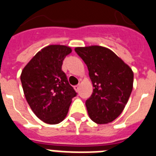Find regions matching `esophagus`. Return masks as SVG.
<instances>
[{
    "instance_id": "obj_1",
    "label": "esophagus",
    "mask_w": 156,
    "mask_h": 156,
    "mask_svg": "<svg viewBox=\"0 0 156 156\" xmlns=\"http://www.w3.org/2000/svg\"><path fill=\"white\" fill-rule=\"evenodd\" d=\"M74 89L75 90V91H77V92H78V90H79V86H78V85H76V86H74Z\"/></svg>"
}]
</instances>
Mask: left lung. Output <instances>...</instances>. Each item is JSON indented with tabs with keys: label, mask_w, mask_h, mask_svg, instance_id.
<instances>
[{
	"label": "left lung",
	"mask_w": 156,
	"mask_h": 156,
	"mask_svg": "<svg viewBox=\"0 0 156 156\" xmlns=\"http://www.w3.org/2000/svg\"><path fill=\"white\" fill-rule=\"evenodd\" d=\"M74 49L87 64L94 87L86 101L90 119L98 124L111 122L128 102L133 89L132 69L106 47L90 45Z\"/></svg>",
	"instance_id": "left-lung-1"
}]
</instances>
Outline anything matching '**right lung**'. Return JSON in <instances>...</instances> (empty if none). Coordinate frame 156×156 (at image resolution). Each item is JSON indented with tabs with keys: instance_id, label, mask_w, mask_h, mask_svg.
I'll return each instance as SVG.
<instances>
[{
	"instance_id": "right-lung-1",
	"label": "right lung",
	"mask_w": 156,
	"mask_h": 156,
	"mask_svg": "<svg viewBox=\"0 0 156 156\" xmlns=\"http://www.w3.org/2000/svg\"><path fill=\"white\" fill-rule=\"evenodd\" d=\"M72 52L62 45L41 49L24 67L21 81L28 104L36 116L48 124L61 122L77 95L62 70L64 58Z\"/></svg>"
}]
</instances>
